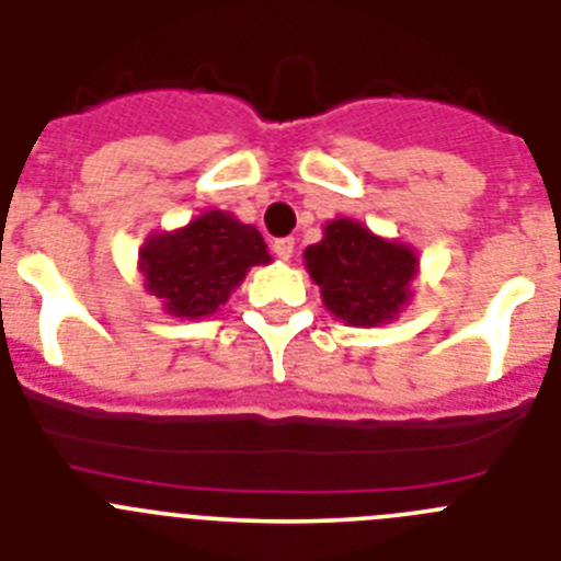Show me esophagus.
Returning a JSON list of instances; mask_svg holds the SVG:
<instances>
[{"mask_svg":"<svg viewBox=\"0 0 561 561\" xmlns=\"http://www.w3.org/2000/svg\"><path fill=\"white\" fill-rule=\"evenodd\" d=\"M293 249H296V243H293V237H279V240H274V254L279 256V260H290L293 256Z\"/></svg>","mask_w":561,"mask_h":561,"instance_id":"1","label":"esophagus"}]
</instances>
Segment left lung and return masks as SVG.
Here are the masks:
<instances>
[{"label":"left lung","instance_id":"8db88e82","mask_svg":"<svg viewBox=\"0 0 561 561\" xmlns=\"http://www.w3.org/2000/svg\"><path fill=\"white\" fill-rule=\"evenodd\" d=\"M305 268L321 287V301L350 327L397 321L413 299L416 251L400 240L375 234L355 218H335L324 237L307 245Z\"/></svg>","mask_w":561,"mask_h":561}]
</instances>
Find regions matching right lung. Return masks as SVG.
<instances>
[{"mask_svg":"<svg viewBox=\"0 0 561 561\" xmlns=\"http://www.w3.org/2000/svg\"><path fill=\"white\" fill-rule=\"evenodd\" d=\"M274 256L256 231L231 211L206 209L173 231H153L139 249L136 268L145 290L164 312L193 321L218 312L254 265Z\"/></svg>","mask_w":561,"mask_h":561,"instance_id":"right-lung-1","label":"right lung"}]
</instances>
